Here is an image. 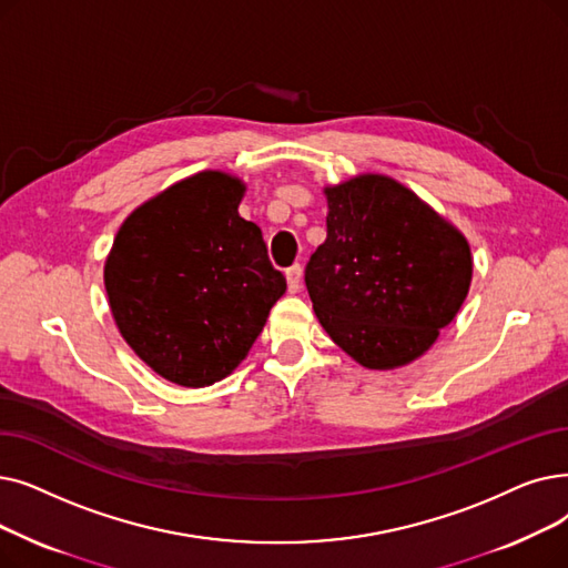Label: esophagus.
Returning a JSON list of instances; mask_svg holds the SVG:
<instances>
[{
	"instance_id": "obj_1",
	"label": "esophagus",
	"mask_w": 568,
	"mask_h": 568,
	"mask_svg": "<svg viewBox=\"0 0 568 568\" xmlns=\"http://www.w3.org/2000/svg\"><path fill=\"white\" fill-rule=\"evenodd\" d=\"M302 276H304V268L300 266V264H294V266H290L287 271H285V278H287V290L294 294V292H300V287H302Z\"/></svg>"
}]
</instances>
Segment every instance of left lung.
<instances>
[{
	"mask_svg": "<svg viewBox=\"0 0 568 568\" xmlns=\"http://www.w3.org/2000/svg\"><path fill=\"white\" fill-rule=\"evenodd\" d=\"M327 239L306 264L320 325L364 368L425 355L462 308L471 245L413 190L383 174L323 187Z\"/></svg>",
	"mask_w": 568,
	"mask_h": 568,
	"instance_id": "obj_1",
	"label": "left lung"
}]
</instances>
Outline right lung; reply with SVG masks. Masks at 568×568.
<instances>
[{
  "label": "right lung",
  "mask_w": 568,
  "mask_h": 568,
  "mask_svg": "<svg viewBox=\"0 0 568 568\" xmlns=\"http://www.w3.org/2000/svg\"><path fill=\"white\" fill-rule=\"evenodd\" d=\"M243 194L215 169L169 185L128 215L104 262L118 332L181 387L227 378L287 287L262 230L239 215Z\"/></svg>",
  "instance_id": "1"
}]
</instances>
